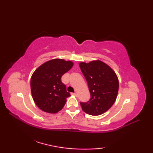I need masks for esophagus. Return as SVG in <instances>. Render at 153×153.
<instances>
[{"label":"esophagus","instance_id":"esophagus-1","mask_svg":"<svg viewBox=\"0 0 153 153\" xmlns=\"http://www.w3.org/2000/svg\"><path fill=\"white\" fill-rule=\"evenodd\" d=\"M71 95H73L76 96V97H77V94L76 93H71Z\"/></svg>","mask_w":153,"mask_h":153}]
</instances>
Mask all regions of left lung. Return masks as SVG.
Wrapping results in <instances>:
<instances>
[{
  "label": "left lung",
  "instance_id": "left-lung-1",
  "mask_svg": "<svg viewBox=\"0 0 153 153\" xmlns=\"http://www.w3.org/2000/svg\"><path fill=\"white\" fill-rule=\"evenodd\" d=\"M88 84L91 98L87 102H80L85 113L98 116L106 112L114 103L118 95L119 82L114 71L100 60L79 64Z\"/></svg>",
  "mask_w": 153,
  "mask_h": 153
}]
</instances>
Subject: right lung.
I'll return each mask as SVG.
<instances>
[{
  "instance_id": "1",
  "label": "right lung",
  "mask_w": 153,
  "mask_h": 153,
  "mask_svg": "<svg viewBox=\"0 0 153 153\" xmlns=\"http://www.w3.org/2000/svg\"><path fill=\"white\" fill-rule=\"evenodd\" d=\"M73 66L71 61L53 59L42 64L31 78L32 97L36 105L43 111L56 113L65 105L70 96L61 77Z\"/></svg>"
}]
</instances>
